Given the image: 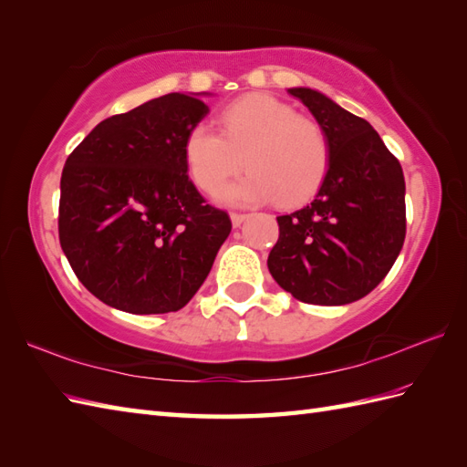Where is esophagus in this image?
I'll return each instance as SVG.
<instances>
[{"mask_svg":"<svg viewBox=\"0 0 467 467\" xmlns=\"http://www.w3.org/2000/svg\"><path fill=\"white\" fill-rule=\"evenodd\" d=\"M246 218H249V214H243V213H233L231 214V221H233V226H241Z\"/></svg>","mask_w":467,"mask_h":467,"instance_id":"1","label":"esophagus"}]
</instances>
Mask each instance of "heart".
<instances>
[{
  "label": "heart",
  "mask_w": 467,
  "mask_h": 467,
  "mask_svg": "<svg viewBox=\"0 0 467 467\" xmlns=\"http://www.w3.org/2000/svg\"><path fill=\"white\" fill-rule=\"evenodd\" d=\"M184 162L202 192H214L243 164L251 168L223 188L226 204H259L276 198L295 206L319 191L331 168L329 136L311 118L273 96L253 94L228 104L221 130L201 122L184 138Z\"/></svg>",
  "instance_id": "obj_1"
}]
</instances>
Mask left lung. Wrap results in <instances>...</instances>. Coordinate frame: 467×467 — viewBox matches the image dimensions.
I'll return each mask as SVG.
<instances>
[{"instance_id":"1","label":"left lung","mask_w":467,"mask_h":467,"mask_svg":"<svg viewBox=\"0 0 467 467\" xmlns=\"http://www.w3.org/2000/svg\"><path fill=\"white\" fill-rule=\"evenodd\" d=\"M331 142V168L313 202L276 216L269 271L295 299L347 305L389 273L405 241V181L373 126L311 88H291Z\"/></svg>"}]
</instances>
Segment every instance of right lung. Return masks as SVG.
<instances>
[{
	"label": "right lung",
	"mask_w": 467,
	"mask_h": 467,
	"mask_svg": "<svg viewBox=\"0 0 467 467\" xmlns=\"http://www.w3.org/2000/svg\"><path fill=\"white\" fill-rule=\"evenodd\" d=\"M206 114L198 98L166 94L106 118L67 156L59 244L80 283L114 309H182L231 234V218L186 174L184 138Z\"/></svg>",
	"instance_id": "obj_1"
}]
</instances>
